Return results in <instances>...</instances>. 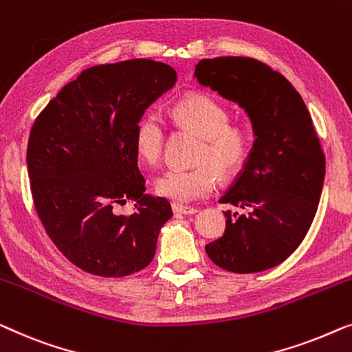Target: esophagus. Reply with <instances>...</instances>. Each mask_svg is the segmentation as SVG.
<instances>
[{"mask_svg":"<svg viewBox=\"0 0 352 352\" xmlns=\"http://www.w3.org/2000/svg\"><path fill=\"white\" fill-rule=\"evenodd\" d=\"M172 210H174L175 214H183V215H192V214H197V209H195V207H190V206H182V204H172Z\"/></svg>","mask_w":352,"mask_h":352,"instance_id":"obj_1","label":"esophagus"}]
</instances>
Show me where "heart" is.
Masks as SVG:
<instances>
[{
	"instance_id": "1",
	"label": "heart",
	"mask_w": 352,
	"mask_h": 352,
	"mask_svg": "<svg viewBox=\"0 0 352 352\" xmlns=\"http://www.w3.org/2000/svg\"><path fill=\"white\" fill-rule=\"evenodd\" d=\"M172 118L204 137L197 153L201 166L166 170L156 178L157 195L175 202H192L215 190L219 175H236L249 161L254 148L252 131L242 122H230V110L217 98L201 92L183 96L172 105ZM133 140L143 161L160 162L166 145V126L161 116L155 111L145 113L137 122Z\"/></svg>"
}]
</instances>
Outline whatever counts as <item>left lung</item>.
I'll return each mask as SVG.
<instances>
[{"instance_id":"left-lung-1","label":"left lung","mask_w":352,"mask_h":352,"mask_svg":"<svg viewBox=\"0 0 352 352\" xmlns=\"http://www.w3.org/2000/svg\"><path fill=\"white\" fill-rule=\"evenodd\" d=\"M202 86L239 103L254 127L250 157L221 196L223 236L206 245L209 258L231 273H260L289 258L318 212L325 155L309 111L294 86L250 57L202 58Z\"/></svg>"}]
</instances>
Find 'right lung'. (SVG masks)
Masks as SVG:
<instances>
[{
  "label": "right lung",
  "instance_id": "right-lung-1",
  "mask_svg": "<svg viewBox=\"0 0 352 352\" xmlns=\"http://www.w3.org/2000/svg\"><path fill=\"white\" fill-rule=\"evenodd\" d=\"M175 81L174 68L150 58L91 67L33 122L27 166L34 209L57 249L89 274L129 276L155 256L172 209L145 192L133 135ZM129 199L134 214H118Z\"/></svg>",
  "mask_w": 352,
  "mask_h": 352
}]
</instances>
